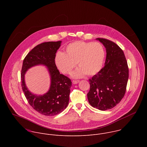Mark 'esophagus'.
Returning a JSON list of instances; mask_svg holds the SVG:
<instances>
[{
  "instance_id": "esophagus-1",
  "label": "esophagus",
  "mask_w": 147,
  "mask_h": 147,
  "mask_svg": "<svg viewBox=\"0 0 147 147\" xmlns=\"http://www.w3.org/2000/svg\"><path fill=\"white\" fill-rule=\"evenodd\" d=\"M72 82L74 84H78L79 82V80H73Z\"/></svg>"
}]
</instances>
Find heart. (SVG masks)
Instances as JSON below:
<instances>
[{"instance_id": "heart-1", "label": "heart", "mask_w": 147, "mask_h": 147, "mask_svg": "<svg viewBox=\"0 0 147 147\" xmlns=\"http://www.w3.org/2000/svg\"><path fill=\"white\" fill-rule=\"evenodd\" d=\"M105 56L103 46L99 42H87L81 40L69 44L65 53H56L55 62L57 68L63 73L69 74L76 67L80 66L71 73L72 77L77 78L86 74L94 76L101 69Z\"/></svg>"}]
</instances>
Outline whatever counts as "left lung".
Returning <instances> with one entry per match:
<instances>
[{
	"label": "left lung",
	"mask_w": 147,
	"mask_h": 147,
	"mask_svg": "<svg viewBox=\"0 0 147 147\" xmlns=\"http://www.w3.org/2000/svg\"><path fill=\"white\" fill-rule=\"evenodd\" d=\"M96 39L106 48L107 57L104 67L89 80L87 97L92 107L106 111L116 106L124 96L129 68L123 51L117 45L107 39Z\"/></svg>",
	"instance_id": "1"
}]
</instances>
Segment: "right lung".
I'll return each instance as SVG.
<instances>
[{
    "instance_id": "right-lung-1",
    "label": "right lung",
    "mask_w": 147,
    "mask_h": 147,
    "mask_svg": "<svg viewBox=\"0 0 147 147\" xmlns=\"http://www.w3.org/2000/svg\"><path fill=\"white\" fill-rule=\"evenodd\" d=\"M61 41L47 42L34 48L26 56L21 73L22 87L29 104L38 113L52 116L59 114L67 107L71 81L70 78L60 74L55 62L56 53ZM43 65L47 67L51 77V85L45 94L38 96L31 93L25 82V74L30 68Z\"/></svg>"
}]
</instances>
